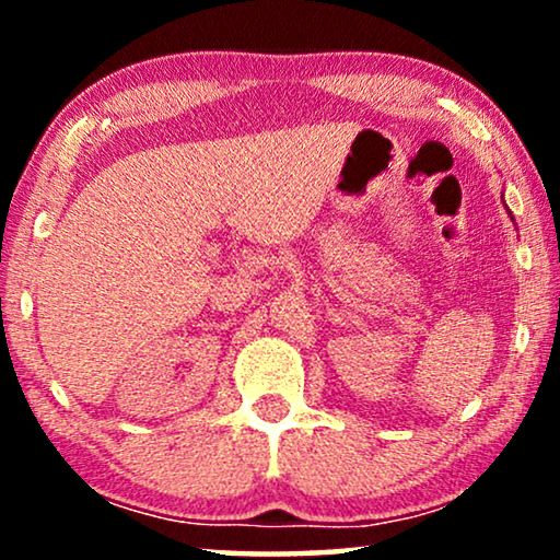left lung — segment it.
<instances>
[{"mask_svg":"<svg viewBox=\"0 0 560 560\" xmlns=\"http://www.w3.org/2000/svg\"><path fill=\"white\" fill-rule=\"evenodd\" d=\"M510 217H512V213H510Z\"/></svg>","mask_w":560,"mask_h":560,"instance_id":"left-lung-1","label":"left lung"}]
</instances>
